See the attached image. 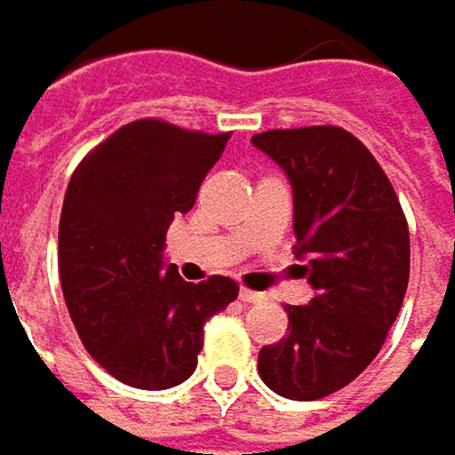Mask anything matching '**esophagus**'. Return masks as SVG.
Listing matches in <instances>:
<instances>
[{
    "instance_id": "esophagus-1",
    "label": "esophagus",
    "mask_w": 455,
    "mask_h": 455,
    "mask_svg": "<svg viewBox=\"0 0 455 455\" xmlns=\"http://www.w3.org/2000/svg\"><path fill=\"white\" fill-rule=\"evenodd\" d=\"M267 296L264 293H259V291H251V288H241V301H246V304H259V301H264Z\"/></svg>"
}]
</instances>
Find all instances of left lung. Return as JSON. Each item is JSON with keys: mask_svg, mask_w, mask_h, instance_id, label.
<instances>
[{"mask_svg": "<svg viewBox=\"0 0 455 455\" xmlns=\"http://www.w3.org/2000/svg\"><path fill=\"white\" fill-rule=\"evenodd\" d=\"M293 188L296 256L314 299L285 307L288 335L259 351V374L291 401H316L379 354L409 285V225L371 151L343 128L309 125L251 139Z\"/></svg>", "mask_w": 455, "mask_h": 455, "instance_id": "left-lung-1", "label": "left lung"}]
</instances>
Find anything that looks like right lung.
<instances>
[{"instance_id":"1","label":"right lung","mask_w":455,"mask_h":455,"mask_svg":"<svg viewBox=\"0 0 455 455\" xmlns=\"http://www.w3.org/2000/svg\"><path fill=\"white\" fill-rule=\"evenodd\" d=\"M230 133L133 120L76 167L60 217V280L85 351L120 382L167 390L188 379L204 324L238 299L214 275L186 283L164 267V235L191 212Z\"/></svg>"}]
</instances>
